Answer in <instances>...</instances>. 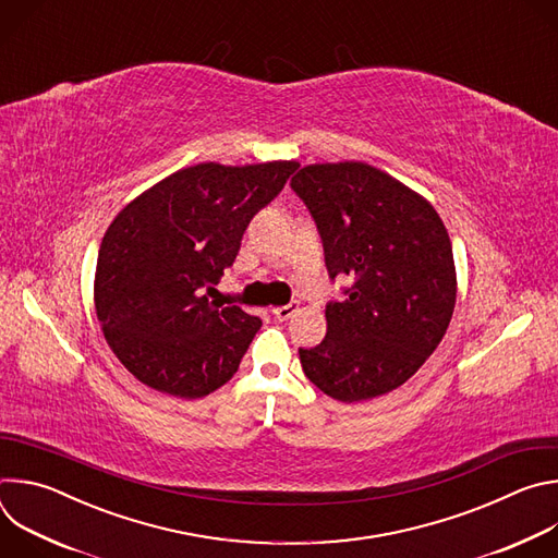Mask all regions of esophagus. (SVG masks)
I'll return each instance as SVG.
<instances>
[{"mask_svg":"<svg viewBox=\"0 0 558 558\" xmlns=\"http://www.w3.org/2000/svg\"><path fill=\"white\" fill-rule=\"evenodd\" d=\"M300 311V302H291V304H284V306H274L271 308V313L278 317L280 323H284V320H289L291 315H295Z\"/></svg>","mask_w":558,"mask_h":558,"instance_id":"34e87169","label":"esophagus"}]
</instances>
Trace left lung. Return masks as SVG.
Returning <instances> with one entry per match:
<instances>
[{"label": "left lung", "instance_id": "left-lung-1", "mask_svg": "<svg viewBox=\"0 0 558 558\" xmlns=\"http://www.w3.org/2000/svg\"><path fill=\"white\" fill-rule=\"evenodd\" d=\"M291 187L323 235L329 276H351L327 304L320 347L300 349L304 375L338 402H362L413 377L441 342L457 300L450 235L435 207L362 163H311Z\"/></svg>", "mask_w": 558, "mask_h": 558}]
</instances>
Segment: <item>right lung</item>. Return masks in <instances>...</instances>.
<instances>
[{"mask_svg":"<svg viewBox=\"0 0 558 558\" xmlns=\"http://www.w3.org/2000/svg\"><path fill=\"white\" fill-rule=\"evenodd\" d=\"M295 168L196 163L114 216L97 258L95 308L112 353L141 384L196 400L233 377L263 323L204 291L220 282L250 220Z\"/></svg>","mask_w":558,"mask_h":558,"instance_id":"obj_1","label":"right lung"}]
</instances>
